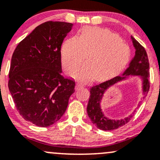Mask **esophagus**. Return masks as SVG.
I'll return each mask as SVG.
<instances>
[{
  "label": "esophagus",
  "mask_w": 160,
  "mask_h": 160,
  "mask_svg": "<svg viewBox=\"0 0 160 160\" xmlns=\"http://www.w3.org/2000/svg\"><path fill=\"white\" fill-rule=\"evenodd\" d=\"M83 86L82 85V84H80V83H77V85H76V90H78V89H80L83 88Z\"/></svg>",
  "instance_id": "1"
}]
</instances>
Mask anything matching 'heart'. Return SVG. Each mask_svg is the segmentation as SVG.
<instances>
[{
	"label": "heart",
	"mask_w": 160,
	"mask_h": 160,
	"mask_svg": "<svg viewBox=\"0 0 160 160\" xmlns=\"http://www.w3.org/2000/svg\"><path fill=\"white\" fill-rule=\"evenodd\" d=\"M87 64L78 76L85 81L105 80L118 73L127 64L129 45L107 29L87 26L77 37L68 38L61 50V63L68 75L76 76L85 59Z\"/></svg>",
	"instance_id": "b5f03b06"
}]
</instances>
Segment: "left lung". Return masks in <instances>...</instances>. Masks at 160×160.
<instances>
[{"instance_id": "obj_1", "label": "left lung", "mask_w": 160, "mask_h": 160, "mask_svg": "<svg viewBox=\"0 0 160 160\" xmlns=\"http://www.w3.org/2000/svg\"><path fill=\"white\" fill-rule=\"evenodd\" d=\"M132 42L136 52L135 56L129 68L124 71L123 76H117L114 78L108 80L107 81L101 83L99 85L92 87L90 88V96H89L88 105H87V114L90 118L91 122L98 128L102 131H113L118 128L119 127L124 125L130 122L132 118L133 115H130L128 118L122 119V120H111L104 116L100 108V101L104 94L105 91L111 86L114 85L118 82L125 79V76L128 75H139L143 79V92L145 95L148 92L150 89V63H149L148 56L146 52L144 47L141 45L135 38L131 36ZM143 96V98H144Z\"/></svg>"}]
</instances>
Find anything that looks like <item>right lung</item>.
<instances>
[{"label": "right lung", "instance_id": "1", "mask_svg": "<svg viewBox=\"0 0 160 160\" xmlns=\"http://www.w3.org/2000/svg\"><path fill=\"white\" fill-rule=\"evenodd\" d=\"M72 26L43 22L18 44L12 55L9 90L21 116L38 127L58 122L75 91V82L61 74V46Z\"/></svg>", "mask_w": 160, "mask_h": 160}]
</instances>
